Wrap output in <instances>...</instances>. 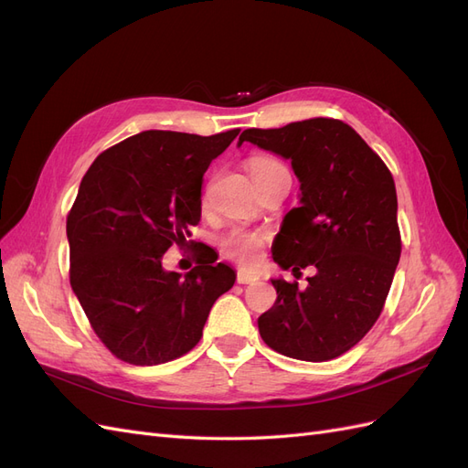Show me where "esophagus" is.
<instances>
[{"label": "esophagus", "instance_id": "esophagus-1", "mask_svg": "<svg viewBox=\"0 0 468 468\" xmlns=\"http://www.w3.org/2000/svg\"><path fill=\"white\" fill-rule=\"evenodd\" d=\"M260 279L258 273H251V271H246V269H238V275H236V281L239 282V285H251V282H256Z\"/></svg>", "mask_w": 468, "mask_h": 468}]
</instances>
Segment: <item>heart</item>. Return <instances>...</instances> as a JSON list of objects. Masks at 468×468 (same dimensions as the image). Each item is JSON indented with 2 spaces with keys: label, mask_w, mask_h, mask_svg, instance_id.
<instances>
[{
  "label": "heart",
  "mask_w": 468,
  "mask_h": 468,
  "mask_svg": "<svg viewBox=\"0 0 468 468\" xmlns=\"http://www.w3.org/2000/svg\"><path fill=\"white\" fill-rule=\"evenodd\" d=\"M282 167L281 162L275 158H267V155H256L248 162V169L251 174L253 183L265 177L273 169ZM269 239L267 232L261 230H248V229H232L222 239V250L229 258L239 263H253L261 253V248Z\"/></svg>",
  "instance_id": "b5f03b06"
}]
</instances>
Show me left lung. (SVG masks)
I'll list each match as a JSON object with an SVG mask.
<instances>
[{
	"label": "left lung",
	"mask_w": 468,
	"mask_h": 468,
	"mask_svg": "<svg viewBox=\"0 0 468 468\" xmlns=\"http://www.w3.org/2000/svg\"><path fill=\"white\" fill-rule=\"evenodd\" d=\"M291 160L301 207L291 208L275 238L282 269L314 265L299 282L271 279L275 304L258 318L263 342L281 356L330 361L349 351L382 313L400 260L399 201L388 167L349 124L308 119L239 134Z\"/></svg>",
	"instance_id": "8db88e82"
}]
</instances>
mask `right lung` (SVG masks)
Returning <instances> with one entry per match:
<instances>
[{
	"instance_id": "add662e5",
	"label": "right lung",
	"mask_w": 468,
	"mask_h": 468,
	"mask_svg": "<svg viewBox=\"0 0 468 468\" xmlns=\"http://www.w3.org/2000/svg\"><path fill=\"white\" fill-rule=\"evenodd\" d=\"M238 133L144 131L99 154L83 176L66 220L69 285L117 359L150 367L186 356L212 304L232 289L229 265L197 258L181 277L164 271L162 258L187 244L207 167Z\"/></svg>"
}]
</instances>
